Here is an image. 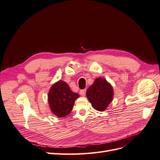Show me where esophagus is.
Listing matches in <instances>:
<instances>
[{
    "instance_id": "obj_1",
    "label": "esophagus",
    "mask_w": 160,
    "mask_h": 160,
    "mask_svg": "<svg viewBox=\"0 0 160 160\" xmlns=\"http://www.w3.org/2000/svg\"><path fill=\"white\" fill-rule=\"evenodd\" d=\"M79 93L81 96H85V93H86V89H83V90H81Z\"/></svg>"
}]
</instances>
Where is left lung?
<instances>
[{"label": "left lung", "instance_id": "left-lung-1", "mask_svg": "<svg viewBox=\"0 0 160 160\" xmlns=\"http://www.w3.org/2000/svg\"><path fill=\"white\" fill-rule=\"evenodd\" d=\"M112 85L103 77L95 79L94 83L87 90L86 96L93 108L99 111L108 108L113 99Z\"/></svg>", "mask_w": 160, "mask_h": 160}]
</instances>
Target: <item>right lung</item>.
<instances>
[{
  "instance_id": "obj_1",
  "label": "right lung",
  "mask_w": 160,
  "mask_h": 160,
  "mask_svg": "<svg viewBox=\"0 0 160 160\" xmlns=\"http://www.w3.org/2000/svg\"><path fill=\"white\" fill-rule=\"evenodd\" d=\"M79 97V95L72 92L65 81H58L51 86L48 93V103L51 112L58 118L68 115Z\"/></svg>"
}]
</instances>
